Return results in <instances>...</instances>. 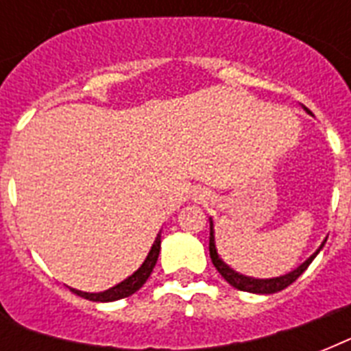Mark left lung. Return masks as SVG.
<instances>
[{"mask_svg":"<svg viewBox=\"0 0 351 351\" xmlns=\"http://www.w3.org/2000/svg\"><path fill=\"white\" fill-rule=\"evenodd\" d=\"M321 251V247L313 253V255L304 262V264H300L295 271L288 273V275H282V277L277 278H250L244 277V275H239V273H234L231 267H228L224 262L219 258V253L215 250V237H213V222L209 224V256H211V261H213L215 267L219 269V273L222 277L228 280V282L233 286V288L240 289V291H250V293H277L280 289L288 288L289 284H293L297 278L306 271V267L310 266L311 261L315 258L317 253Z\"/></svg>","mask_w":351,"mask_h":351,"instance_id":"1","label":"left lung"}]
</instances>
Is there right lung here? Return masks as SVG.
Wrapping results in <instances>:
<instances>
[{"mask_svg": "<svg viewBox=\"0 0 351 351\" xmlns=\"http://www.w3.org/2000/svg\"><path fill=\"white\" fill-rule=\"evenodd\" d=\"M160 244H162V240H160V233L154 240L153 247L149 251L147 258L143 262L142 266L138 267V271H134L129 278H125L123 282H120L114 288L107 289V291H101V293H84V291H78V289H73L74 293L80 295V297H84V299H89L93 302H111V300H120L125 299L129 295H132L134 291L142 288L145 280L149 278L151 271H153L154 264L158 261V253H160Z\"/></svg>", "mask_w": 351, "mask_h": 351, "instance_id": "right-lung-1", "label": "right lung"}]
</instances>
